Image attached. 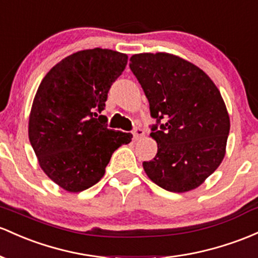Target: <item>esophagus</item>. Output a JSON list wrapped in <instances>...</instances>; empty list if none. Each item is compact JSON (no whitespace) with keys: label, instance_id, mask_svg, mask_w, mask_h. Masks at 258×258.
Masks as SVG:
<instances>
[{"label":"esophagus","instance_id":"34e87169","mask_svg":"<svg viewBox=\"0 0 258 258\" xmlns=\"http://www.w3.org/2000/svg\"><path fill=\"white\" fill-rule=\"evenodd\" d=\"M132 134H134L135 140L137 141V140H140V138L144 135V131L142 128H141V127H135V130H134V132H132Z\"/></svg>","mask_w":258,"mask_h":258}]
</instances>
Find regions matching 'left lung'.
Listing matches in <instances>:
<instances>
[{"label": "left lung", "mask_w": 258, "mask_h": 258, "mask_svg": "<svg viewBox=\"0 0 258 258\" xmlns=\"http://www.w3.org/2000/svg\"><path fill=\"white\" fill-rule=\"evenodd\" d=\"M130 61L155 120L158 153L143 161L144 171L166 191L198 187L225 155L230 120L220 92L202 70L170 53H138Z\"/></svg>", "instance_id": "8db88e82"}]
</instances>
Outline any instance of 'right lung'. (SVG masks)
<instances>
[{
	"mask_svg": "<svg viewBox=\"0 0 258 258\" xmlns=\"http://www.w3.org/2000/svg\"><path fill=\"white\" fill-rule=\"evenodd\" d=\"M127 55L83 50L49 71L29 117V141L45 174L60 187L81 192L105 174L112 153L132 135L107 128V93L127 64Z\"/></svg>",
	"mask_w": 258,
	"mask_h": 258,
	"instance_id": "right-lung-1",
	"label": "right lung"
}]
</instances>
